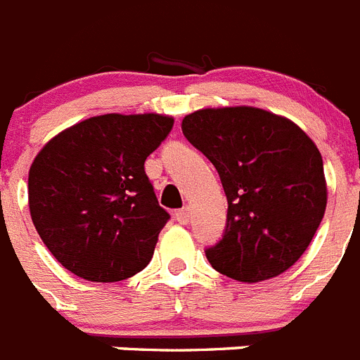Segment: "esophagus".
<instances>
[{"label":"esophagus","instance_id":"esophagus-1","mask_svg":"<svg viewBox=\"0 0 360 360\" xmlns=\"http://www.w3.org/2000/svg\"><path fill=\"white\" fill-rule=\"evenodd\" d=\"M174 219H176L178 224H189V209L184 207V209H178V211H174Z\"/></svg>","mask_w":360,"mask_h":360}]
</instances>
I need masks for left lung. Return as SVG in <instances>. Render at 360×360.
I'll return each instance as SVG.
<instances>
[{
	"label": "left lung",
	"mask_w": 360,
	"mask_h": 360,
	"mask_svg": "<svg viewBox=\"0 0 360 360\" xmlns=\"http://www.w3.org/2000/svg\"><path fill=\"white\" fill-rule=\"evenodd\" d=\"M182 131L212 162L227 196L224 234L205 249L212 269L245 283L290 269L326 209L316 144L288 119L249 106L195 111Z\"/></svg>",
	"instance_id": "obj_1"
}]
</instances>
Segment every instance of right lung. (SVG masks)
<instances>
[{
    "instance_id": "1",
    "label": "right lung",
    "mask_w": 360,
    "mask_h": 360,
    "mask_svg": "<svg viewBox=\"0 0 360 360\" xmlns=\"http://www.w3.org/2000/svg\"><path fill=\"white\" fill-rule=\"evenodd\" d=\"M171 117H91L59 133L28 173V205L46 249L88 281L113 283L151 262L171 218L144 171Z\"/></svg>"
}]
</instances>
